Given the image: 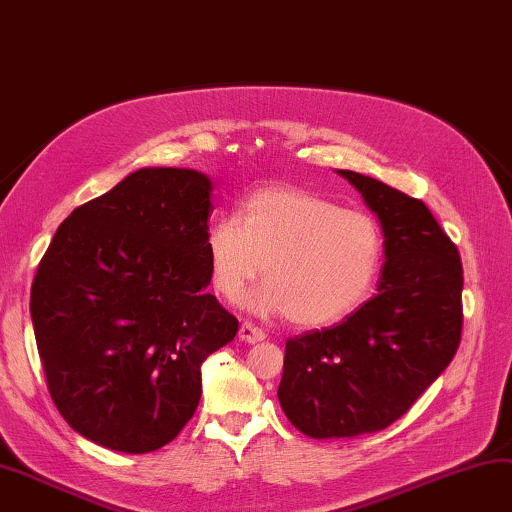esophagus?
<instances>
[{
	"label": "esophagus",
	"mask_w": 512,
	"mask_h": 512,
	"mask_svg": "<svg viewBox=\"0 0 512 512\" xmlns=\"http://www.w3.org/2000/svg\"><path fill=\"white\" fill-rule=\"evenodd\" d=\"M238 336H240V339H243L245 343H260V341L265 339V332L260 330V327H256V325L245 321L243 325H240Z\"/></svg>",
	"instance_id": "esophagus-1"
}]
</instances>
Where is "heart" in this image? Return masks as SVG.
<instances>
[{"instance_id": "heart-1", "label": "heart", "mask_w": 512, "mask_h": 512, "mask_svg": "<svg viewBox=\"0 0 512 512\" xmlns=\"http://www.w3.org/2000/svg\"><path fill=\"white\" fill-rule=\"evenodd\" d=\"M216 292L249 296L258 314H287L289 323L323 327L354 312L370 294L383 258L379 223L365 211L341 209L312 191L276 185L254 191L238 218H218L205 236Z\"/></svg>"}]
</instances>
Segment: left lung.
<instances>
[{
	"label": "left lung",
	"instance_id": "8db88e82",
	"mask_svg": "<svg viewBox=\"0 0 512 512\" xmlns=\"http://www.w3.org/2000/svg\"><path fill=\"white\" fill-rule=\"evenodd\" d=\"M381 223L385 263L376 294L345 321L285 343L278 401L314 439L370 435L410 410L461 341L464 269L421 200L339 169Z\"/></svg>",
	"mask_w": 512,
	"mask_h": 512
}]
</instances>
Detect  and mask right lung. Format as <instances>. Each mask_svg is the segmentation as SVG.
Returning a JSON list of instances; mask_svg holds the SVG:
<instances>
[{"mask_svg":"<svg viewBox=\"0 0 512 512\" xmlns=\"http://www.w3.org/2000/svg\"><path fill=\"white\" fill-rule=\"evenodd\" d=\"M211 180L147 167L57 227L31 287L48 392L66 423L129 455L178 437L198 408L200 365L234 341L205 287Z\"/></svg>","mask_w":512,"mask_h":512,"instance_id":"obj_1","label":"right lung"}]
</instances>
